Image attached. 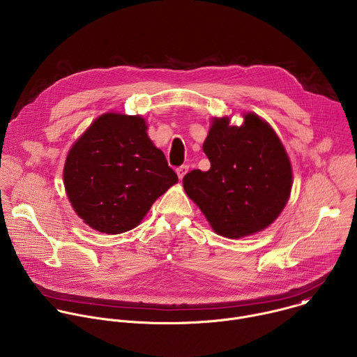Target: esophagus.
Returning a JSON list of instances; mask_svg holds the SVG:
<instances>
[{"instance_id": "34e87169", "label": "esophagus", "mask_w": 357, "mask_h": 357, "mask_svg": "<svg viewBox=\"0 0 357 357\" xmlns=\"http://www.w3.org/2000/svg\"><path fill=\"white\" fill-rule=\"evenodd\" d=\"M188 171H189V167L188 165H182V167H179V168H176V174H178V178L179 179H182L186 174H188Z\"/></svg>"}]
</instances>
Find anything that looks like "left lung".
Masks as SVG:
<instances>
[{"mask_svg": "<svg viewBox=\"0 0 357 357\" xmlns=\"http://www.w3.org/2000/svg\"><path fill=\"white\" fill-rule=\"evenodd\" d=\"M230 126L215 119L203 142L211 169H193L183 176L186 195L225 237L240 238L268 227L285 208L292 168L275 131L257 114Z\"/></svg>", "mask_w": 357, "mask_h": 357, "instance_id": "left-lung-1", "label": "left lung"}]
</instances>
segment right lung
I'll return each instance as SVG.
<instances>
[{
	"label": "right lung",
	"instance_id": "add662e5",
	"mask_svg": "<svg viewBox=\"0 0 357 357\" xmlns=\"http://www.w3.org/2000/svg\"><path fill=\"white\" fill-rule=\"evenodd\" d=\"M63 182L86 225L120 234L138 226L178 176L149 139L142 117L106 113L70 148Z\"/></svg>",
	"mask_w": 357,
	"mask_h": 357
}]
</instances>
